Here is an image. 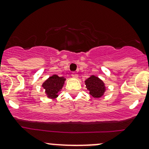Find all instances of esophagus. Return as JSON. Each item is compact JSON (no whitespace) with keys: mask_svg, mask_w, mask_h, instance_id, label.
<instances>
[{"mask_svg":"<svg viewBox=\"0 0 149 149\" xmlns=\"http://www.w3.org/2000/svg\"><path fill=\"white\" fill-rule=\"evenodd\" d=\"M71 76H72V77L75 78V79H78V77H79V76H78L77 73H75V72H73V73H72Z\"/></svg>","mask_w":149,"mask_h":149,"instance_id":"obj_1","label":"esophagus"}]
</instances>
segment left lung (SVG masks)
<instances>
[{
  "instance_id": "1",
  "label": "left lung",
  "mask_w": 149,
  "mask_h": 149,
  "mask_svg": "<svg viewBox=\"0 0 149 149\" xmlns=\"http://www.w3.org/2000/svg\"><path fill=\"white\" fill-rule=\"evenodd\" d=\"M85 84L87 90L89 91V94L95 98L102 97L106 90L103 81L94 75H92L86 80Z\"/></svg>"
}]
</instances>
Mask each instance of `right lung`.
Listing matches in <instances>:
<instances>
[{
    "instance_id": "1",
    "label": "right lung",
    "mask_w": 149,
    "mask_h": 149,
    "mask_svg": "<svg viewBox=\"0 0 149 149\" xmlns=\"http://www.w3.org/2000/svg\"><path fill=\"white\" fill-rule=\"evenodd\" d=\"M65 79L64 77H59L58 75H53L50 76L46 81L42 84V87L45 89V93L47 97L51 99L57 98L58 93L61 91L65 83Z\"/></svg>"
}]
</instances>
